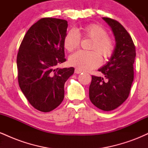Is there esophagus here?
Wrapping results in <instances>:
<instances>
[{
  "label": "esophagus",
  "mask_w": 148,
  "mask_h": 148,
  "mask_svg": "<svg viewBox=\"0 0 148 148\" xmlns=\"http://www.w3.org/2000/svg\"><path fill=\"white\" fill-rule=\"evenodd\" d=\"M74 72H75L76 74H81V73L83 72V71L81 70V69L79 68H76L75 70H74Z\"/></svg>",
  "instance_id": "obj_1"
}]
</instances>
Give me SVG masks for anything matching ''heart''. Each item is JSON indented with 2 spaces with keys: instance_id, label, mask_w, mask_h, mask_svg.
Masks as SVG:
<instances>
[{
  "instance_id": "obj_1",
  "label": "heart",
  "mask_w": 148,
  "mask_h": 148,
  "mask_svg": "<svg viewBox=\"0 0 148 148\" xmlns=\"http://www.w3.org/2000/svg\"><path fill=\"white\" fill-rule=\"evenodd\" d=\"M80 37L92 40L89 49L92 51H78L69 58L71 65L81 70H90L99 65L101 59L108 58L114 50L113 40L107 36L106 30L99 25L90 24L76 30H71L66 34L64 39V47L69 52L74 51L79 47ZM98 54H97V53Z\"/></svg>"
}]
</instances>
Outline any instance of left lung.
<instances>
[{
    "label": "left lung",
    "instance_id": "left-lung-1",
    "mask_svg": "<svg viewBox=\"0 0 148 148\" xmlns=\"http://www.w3.org/2000/svg\"><path fill=\"white\" fill-rule=\"evenodd\" d=\"M102 18L111 27L115 47L109 60L98 69L103 77L92 76L89 97L98 108L109 111L120 106L130 95L134 80L136 49L130 34L118 21Z\"/></svg>",
    "mask_w": 148,
    "mask_h": 148
}]
</instances>
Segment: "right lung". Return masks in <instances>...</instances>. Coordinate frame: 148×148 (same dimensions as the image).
I'll return each instance as SVG.
<instances>
[{"label":"right lung","mask_w":148,"mask_h":148,"mask_svg":"<svg viewBox=\"0 0 148 148\" xmlns=\"http://www.w3.org/2000/svg\"><path fill=\"white\" fill-rule=\"evenodd\" d=\"M67 21L43 18L34 23L23 39L17 54L18 81L22 92L38 111L49 112L64 99V86L74 67L57 68L64 58Z\"/></svg>","instance_id":"add662e5"}]
</instances>
